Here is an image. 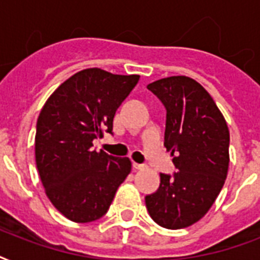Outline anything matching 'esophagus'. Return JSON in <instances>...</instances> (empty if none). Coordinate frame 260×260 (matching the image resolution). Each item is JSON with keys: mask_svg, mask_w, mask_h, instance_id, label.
<instances>
[{"mask_svg": "<svg viewBox=\"0 0 260 260\" xmlns=\"http://www.w3.org/2000/svg\"><path fill=\"white\" fill-rule=\"evenodd\" d=\"M132 166H134L135 170H143V169L146 167V166H144V165H140V163H134Z\"/></svg>", "mask_w": 260, "mask_h": 260, "instance_id": "34e87169", "label": "esophagus"}]
</instances>
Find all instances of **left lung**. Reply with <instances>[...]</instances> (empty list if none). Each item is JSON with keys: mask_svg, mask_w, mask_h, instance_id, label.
I'll return each instance as SVG.
<instances>
[{"mask_svg": "<svg viewBox=\"0 0 260 260\" xmlns=\"http://www.w3.org/2000/svg\"><path fill=\"white\" fill-rule=\"evenodd\" d=\"M147 89L166 108L165 147L178 171L160 174L159 189L146 196V206L156 224L181 230L204 217L221 191L230 166V131L197 81L178 75Z\"/></svg>", "mask_w": 260, "mask_h": 260, "instance_id": "obj_1", "label": "left lung"}]
</instances>
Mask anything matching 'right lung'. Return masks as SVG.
<instances>
[{"instance_id": "obj_1", "label": "right lung", "mask_w": 260, "mask_h": 260, "mask_svg": "<svg viewBox=\"0 0 260 260\" xmlns=\"http://www.w3.org/2000/svg\"><path fill=\"white\" fill-rule=\"evenodd\" d=\"M139 75L101 69L74 74L51 94L36 124L35 156L47 197L71 221H95L108 212L131 160L93 150V140L113 134V118Z\"/></svg>"}]
</instances>
